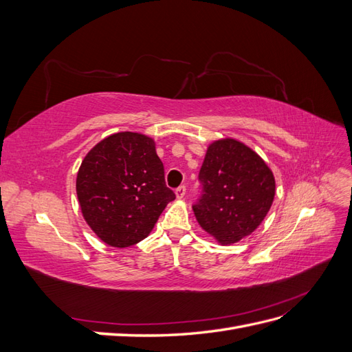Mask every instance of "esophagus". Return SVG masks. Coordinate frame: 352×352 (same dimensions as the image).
Instances as JSON below:
<instances>
[{"instance_id":"1","label":"esophagus","mask_w":352,"mask_h":352,"mask_svg":"<svg viewBox=\"0 0 352 352\" xmlns=\"http://www.w3.org/2000/svg\"><path fill=\"white\" fill-rule=\"evenodd\" d=\"M185 194H186V186H185V185L176 188V197H177V198H184Z\"/></svg>"}]
</instances>
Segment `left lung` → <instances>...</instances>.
Returning <instances> with one entry per match:
<instances>
[{
    "mask_svg": "<svg viewBox=\"0 0 352 352\" xmlns=\"http://www.w3.org/2000/svg\"><path fill=\"white\" fill-rule=\"evenodd\" d=\"M198 180L202 190L192 204L195 217L220 243H235L251 235L274 198L272 170L235 140L208 146Z\"/></svg>",
    "mask_w": 352,
    "mask_h": 352,
    "instance_id": "8db88e82",
    "label": "left lung"
}]
</instances>
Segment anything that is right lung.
Masks as SVG:
<instances>
[{
  "label": "right lung",
  "mask_w": 352,
  "mask_h": 352,
  "mask_svg": "<svg viewBox=\"0 0 352 352\" xmlns=\"http://www.w3.org/2000/svg\"><path fill=\"white\" fill-rule=\"evenodd\" d=\"M76 192L91 229L116 248L146 238L176 198L154 141L133 132L111 135L92 148L80 164Z\"/></svg>",
  "instance_id": "add662e5"
}]
</instances>
